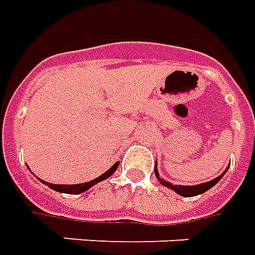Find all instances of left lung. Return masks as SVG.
<instances>
[{
	"label": "left lung",
	"instance_id": "8db88e82",
	"mask_svg": "<svg viewBox=\"0 0 255 255\" xmlns=\"http://www.w3.org/2000/svg\"><path fill=\"white\" fill-rule=\"evenodd\" d=\"M229 167V166H228ZM228 170V169H227ZM227 170L224 171V173H227ZM155 176H156V178H158V181L162 184V185H165V187H167V188L173 189L174 192H177L178 195H181V196H187V198H189V196H196V195H200L203 194V192H206V191H209L210 188H213L216 184H217L221 178H223L224 173L221 174V176H218L217 178H214V180H211V181H207V182H203V184H198V185H173L171 182H166L163 178H160L159 177V173H158V169H156V165H155Z\"/></svg>",
	"mask_w": 255,
	"mask_h": 255
}]
</instances>
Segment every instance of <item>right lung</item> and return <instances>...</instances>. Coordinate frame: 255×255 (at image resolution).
<instances>
[{"label": "right lung", "instance_id": "obj_1", "mask_svg": "<svg viewBox=\"0 0 255 255\" xmlns=\"http://www.w3.org/2000/svg\"><path fill=\"white\" fill-rule=\"evenodd\" d=\"M119 166V162L117 163H114L110 169H108L106 173H103L102 176L97 177L95 180H92V181H88V182H84V184H74V185H64V184H50V182H46L44 180H41V181L44 182L45 185H48L49 188H52L53 191H57V192H64V194H73V195H77V194H82L85 191H88L90 187H93L96 185L97 182L103 181V180H106L110 176H113L114 171L118 169Z\"/></svg>", "mask_w": 255, "mask_h": 255}]
</instances>
